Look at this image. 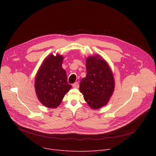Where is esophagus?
<instances>
[{
    "mask_svg": "<svg viewBox=\"0 0 156 156\" xmlns=\"http://www.w3.org/2000/svg\"><path fill=\"white\" fill-rule=\"evenodd\" d=\"M73 87L75 88H78L79 87V83L78 82H75L74 84H73Z\"/></svg>",
    "mask_w": 156,
    "mask_h": 156,
    "instance_id": "1",
    "label": "esophagus"
}]
</instances>
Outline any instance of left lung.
Masks as SVG:
<instances>
[{"instance_id":"1","label":"left lung","mask_w":156,"mask_h":156,"mask_svg":"<svg viewBox=\"0 0 156 156\" xmlns=\"http://www.w3.org/2000/svg\"><path fill=\"white\" fill-rule=\"evenodd\" d=\"M87 75L81 79L80 90L92 109L101 108L107 104L114 88V80L109 66L100 56L86 60Z\"/></svg>"}]
</instances>
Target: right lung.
<instances>
[{
  "instance_id": "obj_1",
  "label": "right lung",
  "mask_w": 156,
  "mask_h": 156,
  "mask_svg": "<svg viewBox=\"0 0 156 156\" xmlns=\"http://www.w3.org/2000/svg\"><path fill=\"white\" fill-rule=\"evenodd\" d=\"M63 57L51 54L41 66L35 78V87L39 101L45 107L55 108L71 88L62 67Z\"/></svg>"
}]
</instances>
